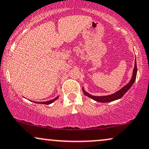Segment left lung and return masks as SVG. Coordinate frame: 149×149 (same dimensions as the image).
I'll return each mask as SVG.
<instances>
[{"label":"left lung","instance_id":"1","mask_svg":"<svg viewBox=\"0 0 149 149\" xmlns=\"http://www.w3.org/2000/svg\"><path fill=\"white\" fill-rule=\"evenodd\" d=\"M137 64H136V59L135 62V67H134L133 69V73H132V76L131 80H130V82L127 84L126 85H125L124 87H122L121 89H119V91L112 94L111 95H107V96H92V95L89 94V93L86 92L85 89L82 88V92H83L85 95H86L88 97L92 98L94 101L101 102V103H108V102H111L115 101V100L119 99L124 95L126 93L128 92V89L132 87L133 83L135 82L136 80V76H137Z\"/></svg>","mask_w":149,"mask_h":149}]
</instances>
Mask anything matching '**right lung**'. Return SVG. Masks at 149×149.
Here are the masks:
<instances>
[{
	"label": "right lung",
	"mask_w": 149,
	"mask_h": 149,
	"mask_svg": "<svg viewBox=\"0 0 149 149\" xmlns=\"http://www.w3.org/2000/svg\"><path fill=\"white\" fill-rule=\"evenodd\" d=\"M57 98H58V96H57V97L55 98L54 99L51 100V101H45V102H35V103H41V104H46V105H49V104H51V103H53V102L56 101Z\"/></svg>",
	"instance_id": "1"
}]
</instances>
